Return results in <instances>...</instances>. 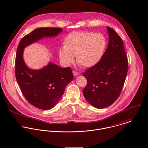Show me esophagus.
<instances>
[{
  "label": "esophagus",
  "instance_id": "obj_1",
  "mask_svg": "<svg viewBox=\"0 0 148 148\" xmlns=\"http://www.w3.org/2000/svg\"><path fill=\"white\" fill-rule=\"evenodd\" d=\"M73 74L74 76H77L79 75V73H78L76 71L73 70Z\"/></svg>",
  "mask_w": 148,
  "mask_h": 148
}]
</instances>
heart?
<instances>
[{
    "mask_svg": "<svg viewBox=\"0 0 148 148\" xmlns=\"http://www.w3.org/2000/svg\"><path fill=\"white\" fill-rule=\"evenodd\" d=\"M106 46L105 36L101 34L91 32H72L64 39L63 48L59 51V57L68 65L74 61L81 66L90 68L95 66L102 59Z\"/></svg>",
    "mask_w": 148,
    "mask_h": 148,
    "instance_id": "heart-1",
    "label": "heart"
}]
</instances>
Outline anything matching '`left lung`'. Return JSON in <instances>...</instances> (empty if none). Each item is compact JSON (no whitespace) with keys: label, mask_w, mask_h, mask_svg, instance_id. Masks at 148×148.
Segmentation results:
<instances>
[{"label":"left lung","mask_w":148,"mask_h":148,"mask_svg":"<svg viewBox=\"0 0 148 148\" xmlns=\"http://www.w3.org/2000/svg\"><path fill=\"white\" fill-rule=\"evenodd\" d=\"M109 43L100 61L83 73L87 84L83 90L92 106L103 109L119 97L127 77L128 64L122 39L112 28L106 27Z\"/></svg>","instance_id":"8db88e82"}]
</instances>
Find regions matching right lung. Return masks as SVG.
<instances>
[{
    "label": "right lung",
    "mask_w": 148,
    "mask_h": 148,
    "mask_svg": "<svg viewBox=\"0 0 148 148\" xmlns=\"http://www.w3.org/2000/svg\"><path fill=\"white\" fill-rule=\"evenodd\" d=\"M63 29L42 27L24 36L18 45L15 59V76L21 92L33 106L42 110L53 108L63 95L66 85L73 79L70 67L63 68L49 63L39 70L29 68L23 58L24 48L43 38L58 35Z\"/></svg>",
    "instance_id": "add662e5"
}]
</instances>
